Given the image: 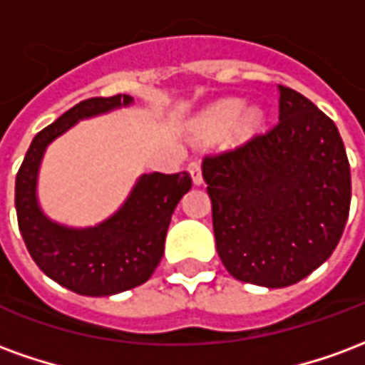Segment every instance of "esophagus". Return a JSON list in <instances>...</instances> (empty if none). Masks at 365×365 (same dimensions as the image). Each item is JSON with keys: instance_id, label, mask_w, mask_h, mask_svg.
<instances>
[{"instance_id": "obj_1", "label": "esophagus", "mask_w": 365, "mask_h": 365, "mask_svg": "<svg viewBox=\"0 0 365 365\" xmlns=\"http://www.w3.org/2000/svg\"><path fill=\"white\" fill-rule=\"evenodd\" d=\"M187 170H190L191 180H193V183H195V185H201V182H203V174H201V164L193 160V162H190Z\"/></svg>"}]
</instances>
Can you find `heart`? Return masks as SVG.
Segmentation results:
<instances>
[{
  "instance_id": "1",
  "label": "heart",
  "mask_w": 365,
  "mask_h": 365,
  "mask_svg": "<svg viewBox=\"0 0 365 365\" xmlns=\"http://www.w3.org/2000/svg\"><path fill=\"white\" fill-rule=\"evenodd\" d=\"M264 113L260 107H248L242 111L240 99H225L213 105L199 120V133L203 136L222 135L232 125V138H248L262 127Z\"/></svg>"
}]
</instances>
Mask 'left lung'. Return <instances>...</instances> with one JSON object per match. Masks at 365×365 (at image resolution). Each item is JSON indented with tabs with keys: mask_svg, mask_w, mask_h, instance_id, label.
I'll list each match as a JSON object with an SVG mask.
<instances>
[{
	"mask_svg": "<svg viewBox=\"0 0 365 365\" xmlns=\"http://www.w3.org/2000/svg\"><path fill=\"white\" fill-rule=\"evenodd\" d=\"M279 88V120L229 150L207 154L219 258L232 277L287 287L314 272L344 232L352 180L330 117Z\"/></svg>",
	"mask_w": 365,
	"mask_h": 365,
	"instance_id": "obj_1",
	"label": "left lung"
}]
</instances>
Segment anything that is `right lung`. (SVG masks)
<instances>
[{"label":"right lung","mask_w":365,"mask_h":365,"mask_svg":"<svg viewBox=\"0 0 365 365\" xmlns=\"http://www.w3.org/2000/svg\"><path fill=\"white\" fill-rule=\"evenodd\" d=\"M130 103L128 96L83 99L33 138L15 178V209L31 258L51 279L74 293L103 297L148 282L162 260L170 219L191 190V175H143L119 213L99 227L72 230L51 222L36 205L35 185L46 144L78 119Z\"/></svg>","instance_id":"add662e5"}]
</instances>
